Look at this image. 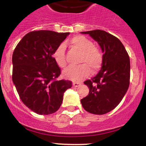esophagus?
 I'll return each instance as SVG.
<instances>
[{
  "instance_id": "esophagus-1",
  "label": "esophagus",
  "mask_w": 146,
  "mask_h": 146,
  "mask_svg": "<svg viewBox=\"0 0 146 146\" xmlns=\"http://www.w3.org/2000/svg\"><path fill=\"white\" fill-rule=\"evenodd\" d=\"M80 85V82H73V86H74V87H78Z\"/></svg>"
}]
</instances>
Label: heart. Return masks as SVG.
I'll return each mask as SVG.
<instances>
[{
    "instance_id": "obj_1",
    "label": "heart",
    "mask_w": 146,
    "mask_h": 146,
    "mask_svg": "<svg viewBox=\"0 0 146 146\" xmlns=\"http://www.w3.org/2000/svg\"><path fill=\"white\" fill-rule=\"evenodd\" d=\"M71 47L81 52L78 67H69L64 71V75L68 79L74 81H81L91 74H95L101 69L103 63V56L101 51L94 46L91 40L84 36H75L69 40ZM54 60L62 69L66 66L65 48L63 44L59 45L52 54Z\"/></svg>"
}]
</instances>
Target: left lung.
I'll return each instance as SVG.
<instances>
[{"label":"left lung","instance_id":"1","mask_svg":"<svg viewBox=\"0 0 146 146\" xmlns=\"http://www.w3.org/2000/svg\"><path fill=\"white\" fill-rule=\"evenodd\" d=\"M89 34L101 47L103 63L100 72L84 83L89 94L81 99L86 111L103 115L118 105L129 86L130 60L128 52L117 37L102 30L82 32Z\"/></svg>","mask_w":146,"mask_h":146}]
</instances>
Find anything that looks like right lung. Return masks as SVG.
Here are the masks:
<instances>
[{
    "label": "right lung",
    "mask_w": 146,
    "mask_h": 146,
    "mask_svg": "<svg viewBox=\"0 0 146 146\" xmlns=\"http://www.w3.org/2000/svg\"><path fill=\"white\" fill-rule=\"evenodd\" d=\"M69 33L33 31L27 33L12 55V80L25 106L39 115L55 113L72 81L60 80V68L54 60L55 49Z\"/></svg>",
    "instance_id": "add662e5"
}]
</instances>
